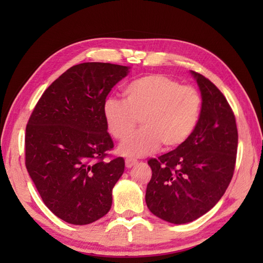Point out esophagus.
<instances>
[{"instance_id": "obj_1", "label": "esophagus", "mask_w": 263, "mask_h": 263, "mask_svg": "<svg viewBox=\"0 0 263 263\" xmlns=\"http://www.w3.org/2000/svg\"><path fill=\"white\" fill-rule=\"evenodd\" d=\"M137 163H138V161L135 160V159H130V158L125 159V166H126V168H131V167L137 165Z\"/></svg>"}]
</instances>
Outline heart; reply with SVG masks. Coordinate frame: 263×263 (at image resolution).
<instances>
[{"label":"heart","mask_w":263,"mask_h":263,"mask_svg":"<svg viewBox=\"0 0 263 263\" xmlns=\"http://www.w3.org/2000/svg\"><path fill=\"white\" fill-rule=\"evenodd\" d=\"M124 100L107 98L103 116L109 135L122 140L140 119L142 128L127 137L119 148L125 157H143L163 143L171 149L192 135L201 111V97L194 88L164 74H149L127 83Z\"/></svg>","instance_id":"b5f03b06"}]
</instances>
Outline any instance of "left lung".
I'll return each mask as SVG.
<instances>
[{"label": "left lung", "mask_w": 263, "mask_h": 263, "mask_svg": "<svg viewBox=\"0 0 263 263\" xmlns=\"http://www.w3.org/2000/svg\"><path fill=\"white\" fill-rule=\"evenodd\" d=\"M190 73L202 99L198 124L181 146L148 161L153 176L147 206L176 225L198 219L221 199L233 177L238 141L235 116L224 95L203 76Z\"/></svg>", "instance_id": "1"}]
</instances>
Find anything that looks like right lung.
I'll use <instances>...</instances> for the list:
<instances>
[{
	"label": "right lung",
	"instance_id": "obj_1",
	"mask_svg": "<svg viewBox=\"0 0 263 263\" xmlns=\"http://www.w3.org/2000/svg\"><path fill=\"white\" fill-rule=\"evenodd\" d=\"M128 72L110 63L72 66L46 89L28 121L27 171L47 208L69 224H91L111 206L125 163L104 160L114 143L103 105Z\"/></svg>",
	"mask_w": 263,
	"mask_h": 263
}]
</instances>
